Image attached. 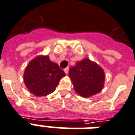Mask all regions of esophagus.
<instances>
[{
    "label": "esophagus",
    "instance_id": "obj_1",
    "mask_svg": "<svg viewBox=\"0 0 135 135\" xmlns=\"http://www.w3.org/2000/svg\"><path fill=\"white\" fill-rule=\"evenodd\" d=\"M69 67H66V69H64V72H65V74H68V73H69Z\"/></svg>",
    "mask_w": 135,
    "mask_h": 135
}]
</instances>
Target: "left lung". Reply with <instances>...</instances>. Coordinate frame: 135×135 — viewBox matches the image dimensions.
<instances>
[{
  "instance_id": "obj_1",
  "label": "left lung",
  "mask_w": 135,
  "mask_h": 135,
  "mask_svg": "<svg viewBox=\"0 0 135 135\" xmlns=\"http://www.w3.org/2000/svg\"><path fill=\"white\" fill-rule=\"evenodd\" d=\"M69 76L74 90L81 97H91L100 92L104 87V71L88 58L79 61L70 67Z\"/></svg>"
}]
</instances>
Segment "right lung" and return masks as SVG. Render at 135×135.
<instances>
[{"label": "right lung", "instance_id": "1", "mask_svg": "<svg viewBox=\"0 0 135 135\" xmlns=\"http://www.w3.org/2000/svg\"><path fill=\"white\" fill-rule=\"evenodd\" d=\"M65 73L48 55H38L29 62L23 79L26 88L33 95L40 97L53 93Z\"/></svg>", "mask_w": 135, "mask_h": 135}]
</instances>
